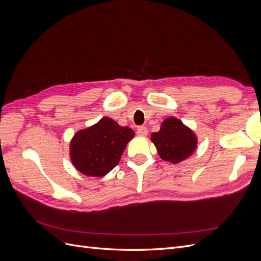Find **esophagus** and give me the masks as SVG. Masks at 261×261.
<instances>
[{
	"label": "esophagus",
	"instance_id": "obj_1",
	"mask_svg": "<svg viewBox=\"0 0 261 261\" xmlns=\"http://www.w3.org/2000/svg\"><path fill=\"white\" fill-rule=\"evenodd\" d=\"M147 134H148V129L146 127H144V126H139V127L137 128L138 136H147Z\"/></svg>",
	"mask_w": 261,
	"mask_h": 261
}]
</instances>
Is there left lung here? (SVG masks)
Here are the masks:
<instances>
[{"instance_id":"obj_1","label":"left lung","mask_w":261,"mask_h":261,"mask_svg":"<svg viewBox=\"0 0 261 261\" xmlns=\"http://www.w3.org/2000/svg\"><path fill=\"white\" fill-rule=\"evenodd\" d=\"M151 140L162 159L172 163L185 160L197 146L194 133L175 117L163 121L160 130L152 133Z\"/></svg>"}]
</instances>
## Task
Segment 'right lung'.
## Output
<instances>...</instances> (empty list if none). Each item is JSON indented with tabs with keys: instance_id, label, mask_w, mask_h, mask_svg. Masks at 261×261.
Returning <instances> with one entry per match:
<instances>
[{
	"instance_id": "obj_1",
	"label": "right lung",
	"mask_w": 261,
	"mask_h": 261,
	"mask_svg": "<svg viewBox=\"0 0 261 261\" xmlns=\"http://www.w3.org/2000/svg\"><path fill=\"white\" fill-rule=\"evenodd\" d=\"M135 133L103 117L89 128L76 133L70 143L74 167L88 176H103L120 162L124 149Z\"/></svg>"
}]
</instances>
